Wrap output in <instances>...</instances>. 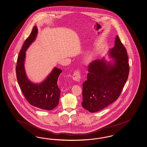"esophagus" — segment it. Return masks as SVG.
I'll return each mask as SVG.
<instances>
[{"label":"esophagus","instance_id":"34e87169","mask_svg":"<svg viewBox=\"0 0 147 147\" xmlns=\"http://www.w3.org/2000/svg\"><path fill=\"white\" fill-rule=\"evenodd\" d=\"M73 79L74 81H76V82H80L81 80V74H80V72L79 70H77L76 71H75L74 73V74H73L72 76Z\"/></svg>","mask_w":147,"mask_h":147}]
</instances>
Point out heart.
Masks as SVG:
<instances>
[{
	"label": "heart",
	"instance_id": "obj_1",
	"mask_svg": "<svg viewBox=\"0 0 147 147\" xmlns=\"http://www.w3.org/2000/svg\"><path fill=\"white\" fill-rule=\"evenodd\" d=\"M92 53H90V54H88L87 57H86V61H87V62H88V61H90L91 60V59H92Z\"/></svg>",
	"mask_w": 147,
	"mask_h": 147
}]
</instances>
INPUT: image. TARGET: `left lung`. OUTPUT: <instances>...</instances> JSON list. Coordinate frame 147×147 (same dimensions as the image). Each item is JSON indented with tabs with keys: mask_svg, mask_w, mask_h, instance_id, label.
<instances>
[{
	"mask_svg": "<svg viewBox=\"0 0 147 147\" xmlns=\"http://www.w3.org/2000/svg\"><path fill=\"white\" fill-rule=\"evenodd\" d=\"M113 63L95 60L88 65L87 80L83 84L82 106L94 113L103 110L118 99L127 81L129 67L126 48L118 36L109 50Z\"/></svg>",
	"mask_w": 147,
	"mask_h": 147,
	"instance_id": "8db88e82",
	"label": "left lung"
}]
</instances>
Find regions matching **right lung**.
Masks as SVG:
<instances>
[{"label":"right lung","mask_w":147,"mask_h":147,"mask_svg":"<svg viewBox=\"0 0 147 147\" xmlns=\"http://www.w3.org/2000/svg\"><path fill=\"white\" fill-rule=\"evenodd\" d=\"M37 28L34 26L24 42L17 60L16 78L25 98L32 106L45 110L54 109L59 103L60 90L57 81L62 70L55 67L51 73L40 84H34L28 79L24 69L26 51L35 40Z\"/></svg>","instance_id":"right-lung-1"}]
</instances>
